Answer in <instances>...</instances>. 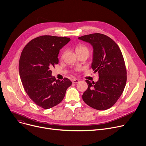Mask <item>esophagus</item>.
<instances>
[{"mask_svg": "<svg viewBox=\"0 0 146 146\" xmlns=\"http://www.w3.org/2000/svg\"><path fill=\"white\" fill-rule=\"evenodd\" d=\"M79 82V80L78 79H74L73 80H72V83H77Z\"/></svg>", "mask_w": 146, "mask_h": 146, "instance_id": "1", "label": "esophagus"}]
</instances>
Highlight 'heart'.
Returning <instances> with one entry per match:
<instances>
[{
  "mask_svg": "<svg viewBox=\"0 0 146 146\" xmlns=\"http://www.w3.org/2000/svg\"><path fill=\"white\" fill-rule=\"evenodd\" d=\"M76 52L77 53H83V52H86L87 53H89V48L87 46L83 45V44H80V45H78L76 47Z\"/></svg>",
  "mask_w": 146,
  "mask_h": 146,
  "instance_id": "1",
  "label": "heart"
}]
</instances>
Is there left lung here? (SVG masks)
<instances>
[{"label": "left lung", "mask_w": 146, "mask_h": 146, "mask_svg": "<svg viewBox=\"0 0 146 146\" xmlns=\"http://www.w3.org/2000/svg\"><path fill=\"white\" fill-rule=\"evenodd\" d=\"M78 38L92 46V68L99 76L96 83L86 80L88 88L82 96L83 100L94 109H108L119 99L127 80L121 52L114 40L103 34L93 33Z\"/></svg>", "instance_id": "8db88e82"}]
</instances>
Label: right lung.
<instances>
[{
  "label": "right lung",
  "mask_w": 146,
  "mask_h": 146,
  "mask_svg": "<svg viewBox=\"0 0 146 146\" xmlns=\"http://www.w3.org/2000/svg\"><path fill=\"white\" fill-rule=\"evenodd\" d=\"M70 41L69 37L41 36L29 42L21 53L19 70L24 89L31 99L44 109L59 104L72 84L67 78L56 80L50 70L59 63L60 50Z\"/></svg>",
  "instance_id": "add662e5"
}]
</instances>
